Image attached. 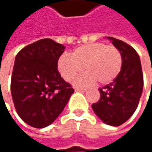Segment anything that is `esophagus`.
Listing matches in <instances>:
<instances>
[{"mask_svg":"<svg viewBox=\"0 0 152 152\" xmlns=\"http://www.w3.org/2000/svg\"><path fill=\"white\" fill-rule=\"evenodd\" d=\"M76 91H79V92H84L86 91V89H82V88H76L75 89Z\"/></svg>","mask_w":152,"mask_h":152,"instance_id":"34e87169","label":"esophagus"}]
</instances>
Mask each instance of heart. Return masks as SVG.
Returning a JSON list of instances; mask_svg holds the SVG:
<instances>
[{
	"label": "heart",
	"mask_w": 152,
	"mask_h": 152,
	"mask_svg": "<svg viewBox=\"0 0 152 152\" xmlns=\"http://www.w3.org/2000/svg\"><path fill=\"white\" fill-rule=\"evenodd\" d=\"M121 66L119 49L100 42L79 46L70 56L63 54L58 61L59 72L67 82L80 75L83 68L86 73L75 81L77 86H85L95 81L100 84L110 83L120 74Z\"/></svg>",
	"instance_id": "1"
}]
</instances>
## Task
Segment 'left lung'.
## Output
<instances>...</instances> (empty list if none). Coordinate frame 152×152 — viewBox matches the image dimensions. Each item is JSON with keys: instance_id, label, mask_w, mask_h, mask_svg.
<instances>
[{"instance_id": "left-lung-1", "label": "left lung", "mask_w": 152, "mask_h": 152, "mask_svg": "<svg viewBox=\"0 0 152 152\" xmlns=\"http://www.w3.org/2000/svg\"><path fill=\"white\" fill-rule=\"evenodd\" d=\"M106 38L121 52L122 66L113 82L99 89L100 99L91 107L104 123L117 127L126 122L137 108L142 92L143 76L137 51L120 39Z\"/></svg>"}]
</instances>
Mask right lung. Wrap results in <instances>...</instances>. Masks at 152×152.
Returning <instances> with one entry per match:
<instances>
[{
	"label": "right lung",
	"mask_w": 152,
	"mask_h": 152,
	"mask_svg": "<svg viewBox=\"0 0 152 152\" xmlns=\"http://www.w3.org/2000/svg\"><path fill=\"white\" fill-rule=\"evenodd\" d=\"M64 49L53 39H43L23 47L15 56L11 95L20 118L33 128L52 124L74 93L57 69Z\"/></svg>",
	"instance_id": "right-lung-1"
}]
</instances>
